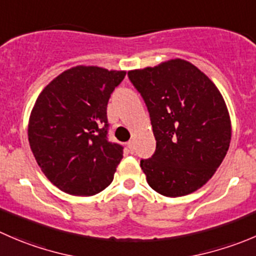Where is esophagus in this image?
Instances as JSON below:
<instances>
[{"mask_svg":"<svg viewBox=\"0 0 256 256\" xmlns=\"http://www.w3.org/2000/svg\"><path fill=\"white\" fill-rule=\"evenodd\" d=\"M126 145H128V151H130V152H134V150H135V145H134V141L132 140L128 141V144H126Z\"/></svg>","mask_w":256,"mask_h":256,"instance_id":"esophagus-1","label":"esophagus"}]
</instances>
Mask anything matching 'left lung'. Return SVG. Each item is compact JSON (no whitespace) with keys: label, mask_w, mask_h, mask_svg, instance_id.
<instances>
[{"label":"left lung","mask_w":256,"mask_h":256,"mask_svg":"<svg viewBox=\"0 0 256 256\" xmlns=\"http://www.w3.org/2000/svg\"><path fill=\"white\" fill-rule=\"evenodd\" d=\"M150 114L155 154L140 166L151 188L168 198L204 186L224 160L232 121L215 84L181 58L128 72Z\"/></svg>","instance_id":"1"}]
</instances>
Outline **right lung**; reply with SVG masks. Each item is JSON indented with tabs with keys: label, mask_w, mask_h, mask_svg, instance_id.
<instances>
[{
	"label": "right lung",
	"mask_w": 256,
	"mask_h": 256,
	"mask_svg": "<svg viewBox=\"0 0 256 256\" xmlns=\"http://www.w3.org/2000/svg\"><path fill=\"white\" fill-rule=\"evenodd\" d=\"M126 71L78 65L60 74L37 98L28 141L42 172L75 196L108 188L122 158V146L108 138V98Z\"/></svg>",
	"instance_id": "right-lung-1"
}]
</instances>
